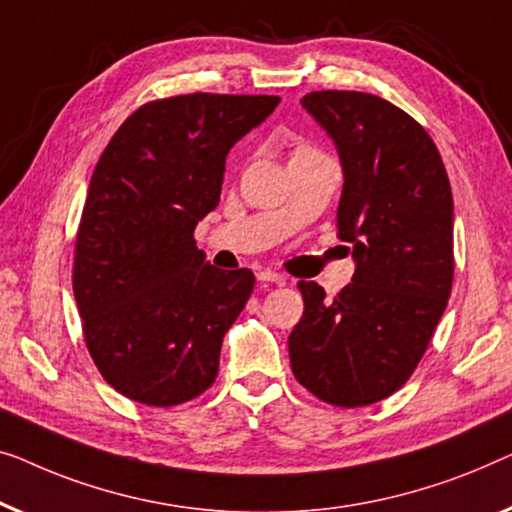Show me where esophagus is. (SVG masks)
<instances>
[{"label":"esophagus","instance_id":"1","mask_svg":"<svg viewBox=\"0 0 512 512\" xmlns=\"http://www.w3.org/2000/svg\"><path fill=\"white\" fill-rule=\"evenodd\" d=\"M257 280H262V283H273V285H278V287H283V285H287V276H283V273H276V271H259L257 273Z\"/></svg>","mask_w":512,"mask_h":512}]
</instances>
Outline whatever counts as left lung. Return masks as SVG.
Returning <instances> with one entry per match:
<instances>
[{
    "mask_svg": "<svg viewBox=\"0 0 512 512\" xmlns=\"http://www.w3.org/2000/svg\"><path fill=\"white\" fill-rule=\"evenodd\" d=\"M334 141L343 169L338 239L355 259L334 301L301 280L304 315L292 329L294 378L343 408L390 397L410 378L452 290V190L431 136L366 92L301 99Z\"/></svg>",
    "mask_w": 512,
    "mask_h": 512,
    "instance_id": "left-lung-1",
    "label": "left lung"
}]
</instances>
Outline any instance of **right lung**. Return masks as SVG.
I'll use <instances>...</instances> for the list:
<instances>
[{
    "label": "right lung",
    "instance_id": "1",
    "mask_svg": "<svg viewBox=\"0 0 512 512\" xmlns=\"http://www.w3.org/2000/svg\"><path fill=\"white\" fill-rule=\"evenodd\" d=\"M278 102L197 92L143 104L99 157L76 236L74 297L99 373L127 399L178 406L218 376L222 336L255 276L215 269L192 234L218 206L229 150Z\"/></svg>",
    "mask_w": 512,
    "mask_h": 512
}]
</instances>
